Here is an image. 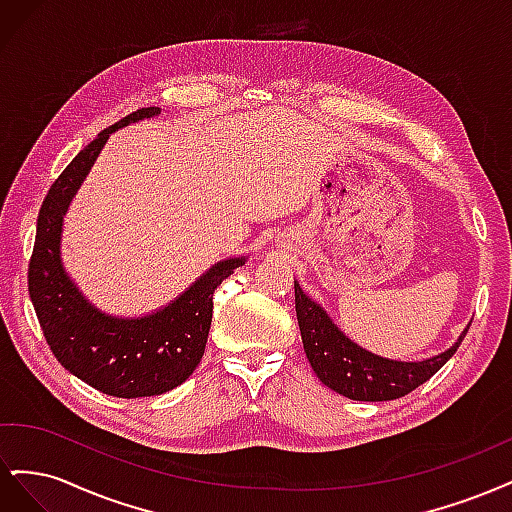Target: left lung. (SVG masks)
<instances>
[{
    "label": "left lung",
    "instance_id": "left-lung-1",
    "mask_svg": "<svg viewBox=\"0 0 512 512\" xmlns=\"http://www.w3.org/2000/svg\"><path fill=\"white\" fill-rule=\"evenodd\" d=\"M294 307L303 348L314 374L331 391L354 401H391L427 382L457 352L468 329L457 342L423 361H393L354 344L337 329L329 314L294 282Z\"/></svg>",
    "mask_w": 512,
    "mask_h": 512
}]
</instances>
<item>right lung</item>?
Here are the masks:
<instances>
[{
    "mask_svg": "<svg viewBox=\"0 0 512 512\" xmlns=\"http://www.w3.org/2000/svg\"><path fill=\"white\" fill-rule=\"evenodd\" d=\"M160 115L158 106L138 108L102 130L61 173L38 213L29 260V297L55 359L72 376L113 397L134 399L173 391L188 380L205 354L213 316V292L245 256L226 258L158 312L117 318L91 305L61 262V226L98 153L115 130Z\"/></svg>",
    "mask_w": 512,
    "mask_h": 512,
    "instance_id": "right-lung-1",
    "label": "right lung"
}]
</instances>
